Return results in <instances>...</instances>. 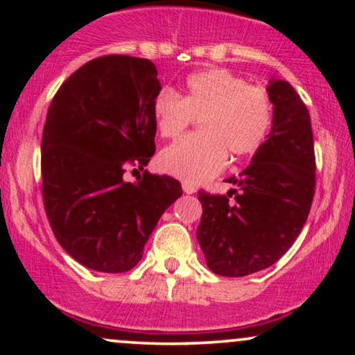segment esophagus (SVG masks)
I'll return each instance as SVG.
<instances>
[{
  "label": "esophagus",
  "instance_id": "obj_1",
  "mask_svg": "<svg viewBox=\"0 0 355 355\" xmlns=\"http://www.w3.org/2000/svg\"><path fill=\"white\" fill-rule=\"evenodd\" d=\"M182 189H183V191H185V193H189V195L195 193V191H197V189H195V187L191 185V183H189V182H183L182 183Z\"/></svg>",
  "mask_w": 355,
  "mask_h": 355
}]
</instances>
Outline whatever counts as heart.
<instances>
[{
  "instance_id": "1",
  "label": "heart",
  "mask_w": 355,
  "mask_h": 355,
  "mask_svg": "<svg viewBox=\"0 0 355 355\" xmlns=\"http://www.w3.org/2000/svg\"><path fill=\"white\" fill-rule=\"evenodd\" d=\"M153 118L164 138L180 135L191 118H200V135H190L160 153L162 170L189 183L217 175L232 157L254 153L272 125V103L262 88L250 87L234 73L211 68L187 78L180 95L158 93Z\"/></svg>"
}]
</instances>
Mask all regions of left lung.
Here are the masks:
<instances>
[{
    "instance_id": "obj_1",
    "label": "left lung",
    "mask_w": 355,
    "mask_h": 355,
    "mask_svg": "<svg viewBox=\"0 0 355 355\" xmlns=\"http://www.w3.org/2000/svg\"><path fill=\"white\" fill-rule=\"evenodd\" d=\"M274 118L250 165L230 177L227 195L198 191L197 240L207 267L223 277H245L270 267L299 237L315 187L309 110L285 80L267 85Z\"/></svg>"
}]
</instances>
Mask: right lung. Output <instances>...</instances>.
<instances>
[{"label": "right lung", "instance_id": "add662e5", "mask_svg": "<svg viewBox=\"0 0 355 355\" xmlns=\"http://www.w3.org/2000/svg\"><path fill=\"white\" fill-rule=\"evenodd\" d=\"M162 85L150 60L110 55L61 85L42 140L43 200L53 234L81 266L133 268L162 214L182 195L168 175H138L155 153L153 101Z\"/></svg>", "mask_w": 355, "mask_h": 355}]
</instances>
